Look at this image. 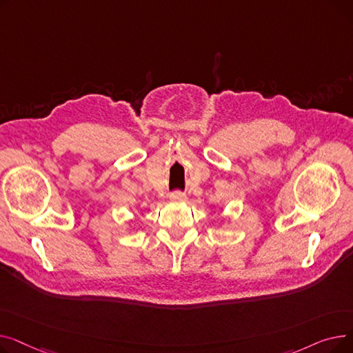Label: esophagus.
<instances>
[{"mask_svg": "<svg viewBox=\"0 0 353 353\" xmlns=\"http://www.w3.org/2000/svg\"><path fill=\"white\" fill-rule=\"evenodd\" d=\"M170 199L174 200V201H183V200H186V194L181 193V192H173L170 194Z\"/></svg>", "mask_w": 353, "mask_h": 353, "instance_id": "1", "label": "esophagus"}]
</instances>
